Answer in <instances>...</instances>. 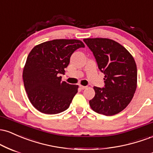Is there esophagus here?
<instances>
[{
  "label": "esophagus",
  "instance_id": "esophagus-1",
  "mask_svg": "<svg viewBox=\"0 0 153 153\" xmlns=\"http://www.w3.org/2000/svg\"><path fill=\"white\" fill-rule=\"evenodd\" d=\"M80 89H82V90H84V89L86 88L87 86H84V85H80Z\"/></svg>",
  "mask_w": 153,
  "mask_h": 153
}]
</instances>
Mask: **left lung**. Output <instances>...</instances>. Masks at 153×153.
<instances>
[{
  "instance_id": "1",
  "label": "left lung",
  "mask_w": 153,
  "mask_h": 153,
  "mask_svg": "<svg viewBox=\"0 0 153 153\" xmlns=\"http://www.w3.org/2000/svg\"><path fill=\"white\" fill-rule=\"evenodd\" d=\"M104 73V87L94 86L89 101L94 111L105 116L117 114L132 99L137 88V71L134 58L122 45L109 39H84Z\"/></svg>"
}]
</instances>
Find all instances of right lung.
<instances>
[{
    "instance_id": "add662e5",
    "label": "right lung",
    "mask_w": 153,
    "mask_h": 153,
    "mask_svg": "<svg viewBox=\"0 0 153 153\" xmlns=\"http://www.w3.org/2000/svg\"><path fill=\"white\" fill-rule=\"evenodd\" d=\"M84 44L78 39H54L36 45L26 59L24 87L31 104L40 112L56 114L68 109L78 86L62 81L60 74L73 52Z\"/></svg>"
}]
</instances>
